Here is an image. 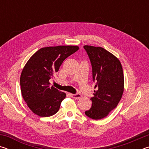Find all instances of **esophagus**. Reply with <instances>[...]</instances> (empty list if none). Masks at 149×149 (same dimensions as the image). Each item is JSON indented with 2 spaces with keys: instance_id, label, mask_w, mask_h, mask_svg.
Segmentation results:
<instances>
[{
  "instance_id": "34e87169",
  "label": "esophagus",
  "mask_w": 149,
  "mask_h": 149,
  "mask_svg": "<svg viewBox=\"0 0 149 149\" xmlns=\"http://www.w3.org/2000/svg\"><path fill=\"white\" fill-rule=\"evenodd\" d=\"M71 96L72 97V98L75 99H79L81 97V95L79 94V93H77V94H71Z\"/></svg>"
}]
</instances>
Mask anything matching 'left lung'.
Returning a JSON list of instances; mask_svg holds the SVG:
<instances>
[{
	"label": "left lung",
	"mask_w": 149,
	"mask_h": 149,
	"mask_svg": "<svg viewBox=\"0 0 149 149\" xmlns=\"http://www.w3.org/2000/svg\"><path fill=\"white\" fill-rule=\"evenodd\" d=\"M92 65L93 80L96 82L92 107L85 114L93 120L107 116L117 107L124 89L122 64L118 58L100 47L85 45Z\"/></svg>",
	"instance_id": "obj_1"
}]
</instances>
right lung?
Listing matches in <instances>:
<instances>
[{
  "instance_id": "1",
  "label": "right lung",
  "mask_w": 149,
  "mask_h": 149,
  "mask_svg": "<svg viewBox=\"0 0 149 149\" xmlns=\"http://www.w3.org/2000/svg\"><path fill=\"white\" fill-rule=\"evenodd\" d=\"M79 49L71 45L42 48L25 65L20 76L21 92L34 114L49 117L58 111L66 95L50 87L49 79L58 71L63 61Z\"/></svg>"
}]
</instances>
